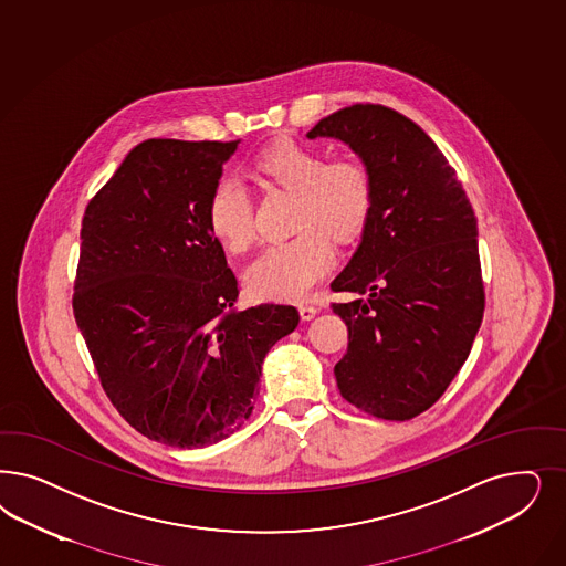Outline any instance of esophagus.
<instances>
[{
  "mask_svg": "<svg viewBox=\"0 0 566 566\" xmlns=\"http://www.w3.org/2000/svg\"><path fill=\"white\" fill-rule=\"evenodd\" d=\"M316 314H318L316 306H312V304H300V316H302V321H312Z\"/></svg>",
  "mask_w": 566,
  "mask_h": 566,
  "instance_id": "esophagus-1",
  "label": "esophagus"
}]
</instances>
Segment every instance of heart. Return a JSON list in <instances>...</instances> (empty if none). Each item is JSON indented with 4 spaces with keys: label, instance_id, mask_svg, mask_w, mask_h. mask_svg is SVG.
Segmentation results:
<instances>
[{
    "label": "heart",
    "instance_id": "heart-1",
    "mask_svg": "<svg viewBox=\"0 0 566 566\" xmlns=\"http://www.w3.org/2000/svg\"><path fill=\"white\" fill-rule=\"evenodd\" d=\"M252 175L266 189L295 196L290 241L271 245L245 273V285L260 300H302L333 269L339 243L363 233L375 203L373 175L356 158L327 156L295 142L264 147ZM208 227L220 245L245 254L255 239L250 193L235 179H220L208 198Z\"/></svg>",
    "mask_w": 566,
    "mask_h": 566
}]
</instances>
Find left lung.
Returning a JSON list of instances; mask_svg holds the SVG:
<instances>
[{
	"label": "left lung",
	"mask_w": 566,
	"mask_h": 566,
	"mask_svg": "<svg viewBox=\"0 0 566 566\" xmlns=\"http://www.w3.org/2000/svg\"><path fill=\"white\" fill-rule=\"evenodd\" d=\"M308 137L346 142L375 182L363 241L333 292L349 333L335 365L339 394L377 419L429 410L471 354L485 311L476 219L457 170L410 118L354 104Z\"/></svg>",
	"instance_id": "obj_1"
}]
</instances>
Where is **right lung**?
Listing matches in <instances>:
<instances>
[{
	"label": "right lung",
	"mask_w": 566,
	"mask_h": 566,
	"mask_svg": "<svg viewBox=\"0 0 566 566\" xmlns=\"http://www.w3.org/2000/svg\"><path fill=\"white\" fill-rule=\"evenodd\" d=\"M239 142L147 139L87 203L74 321L112 406L175 448L229 438L254 410L262 360L293 306L238 311L208 198Z\"/></svg>",
	"instance_id": "right-lung-1"
}]
</instances>
